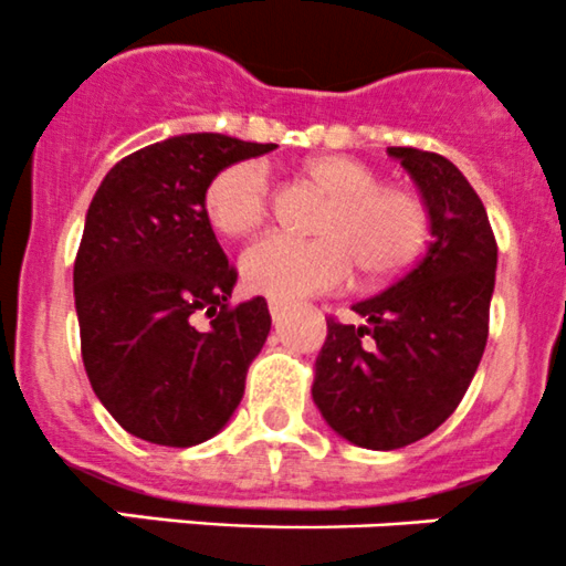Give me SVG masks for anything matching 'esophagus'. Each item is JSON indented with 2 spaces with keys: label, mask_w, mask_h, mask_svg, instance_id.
<instances>
[{
  "label": "esophagus",
  "mask_w": 566,
  "mask_h": 566,
  "mask_svg": "<svg viewBox=\"0 0 566 566\" xmlns=\"http://www.w3.org/2000/svg\"><path fill=\"white\" fill-rule=\"evenodd\" d=\"M268 312H271L273 323H279V319L284 317V312H287V304H284V301H279V298H271V301H268Z\"/></svg>",
  "instance_id": "obj_1"
}]
</instances>
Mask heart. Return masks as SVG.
<instances>
[{"mask_svg": "<svg viewBox=\"0 0 566 566\" xmlns=\"http://www.w3.org/2000/svg\"><path fill=\"white\" fill-rule=\"evenodd\" d=\"M304 175L331 193L317 216V238L268 232L243 251L241 273L251 293L279 301L342 287L358 265L369 282L402 276L430 235V210L419 191L380 182L378 169L350 156H319ZM208 219L221 235H247L271 213V177L256 161L221 169L205 191Z\"/></svg>", "mask_w": 566, "mask_h": 566, "instance_id": "1", "label": "heart"}]
</instances>
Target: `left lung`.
<instances>
[{"instance_id":"left-lung-1","label":"left lung","mask_w":566,"mask_h":566,"mask_svg":"<svg viewBox=\"0 0 566 566\" xmlns=\"http://www.w3.org/2000/svg\"><path fill=\"white\" fill-rule=\"evenodd\" d=\"M419 186L432 241L380 295L353 306L367 325L328 317L315 364L323 419L364 449L421 441L465 397L490 331L499 243L488 210L449 158L389 147Z\"/></svg>"}]
</instances>
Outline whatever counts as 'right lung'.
Returning <instances> with one entry per match:
<instances>
[{
    "label": "right lung",
    "mask_w": 566,
    "mask_h": 566,
    "mask_svg": "<svg viewBox=\"0 0 566 566\" xmlns=\"http://www.w3.org/2000/svg\"><path fill=\"white\" fill-rule=\"evenodd\" d=\"M268 150L224 134L172 136L114 164L90 202L73 265L84 369L114 421L142 441L197 447L241 402L271 315L265 298L230 304L238 271L205 191L221 169Z\"/></svg>",
    "instance_id": "obj_1"
}]
</instances>
